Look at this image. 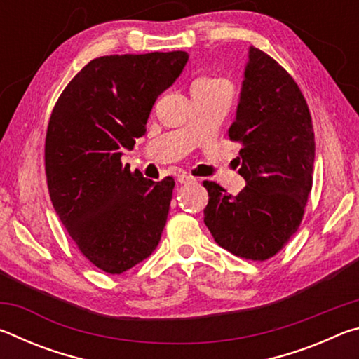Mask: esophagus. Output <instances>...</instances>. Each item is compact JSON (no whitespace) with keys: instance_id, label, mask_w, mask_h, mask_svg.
<instances>
[{"instance_id":"1","label":"esophagus","mask_w":359,"mask_h":359,"mask_svg":"<svg viewBox=\"0 0 359 359\" xmlns=\"http://www.w3.org/2000/svg\"><path fill=\"white\" fill-rule=\"evenodd\" d=\"M177 182L179 184H193V182H196V179L187 172H180L177 174Z\"/></svg>"}]
</instances>
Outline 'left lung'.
<instances>
[{"mask_svg": "<svg viewBox=\"0 0 359 359\" xmlns=\"http://www.w3.org/2000/svg\"><path fill=\"white\" fill-rule=\"evenodd\" d=\"M229 137L245 187L226 193L204 182V223L215 242L238 257L264 261L296 233L312 190L315 136L297 83L276 60L248 47L236 118Z\"/></svg>", "mask_w": 359, "mask_h": 359, "instance_id": "left-lung-1", "label": "left lung"}]
</instances>
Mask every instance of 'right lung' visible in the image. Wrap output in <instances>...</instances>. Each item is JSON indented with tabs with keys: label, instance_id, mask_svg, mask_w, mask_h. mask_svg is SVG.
Masks as SVG:
<instances>
[{
	"label": "right lung",
	"instance_id": "1",
	"mask_svg": "<svg viewBox=\"0 0 359 359\" xmlns=\"http://www.w3.org/2000/svg\"><path fill=\"white\" fill-rule=\"evenodd\" d=\"M187 62L182 50L95 58L53 107L46 136L53 209L79 250L109 274L141 263L161 239L174 179H145L120 158L145 135L156 98Z\"/></svg>",
	"mask_w": 359,
	"mask_h": 359
}]
</instances>
